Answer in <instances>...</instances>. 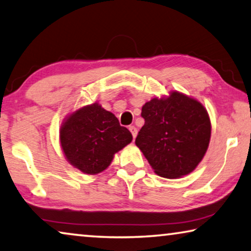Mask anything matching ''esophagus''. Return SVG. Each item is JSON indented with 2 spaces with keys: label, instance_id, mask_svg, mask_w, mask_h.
Listing matches in <instances>:
<instances>
[{
  "label": "esophagus",
  "instance_id": "esophagus-1",
  "mask_svg": "<svg viewBox=\"0 0 251 251\" xmlns=\"http://www.w3.org/2000/svg\"><path fill=\"white\" fill-rule=\"evenodd\" d=\"M129 130L133 135V138L135 140V138H136V135H137V128L135 126H129Z\"/></svg>",
  "mask_w": 251,
  "mask_h": 251
}]
</instances>
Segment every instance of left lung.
I'll use <instances>...</instances> for the list:
<instances>
[{
  "instance_id": "1",
  "label": "left lung",
  "mask_w": 251,
  "mask_h": 251,
  "mask_svg": "<svg viewBox=\"0 0 251 251\" xmlns=\"http://www.w3.org/2000/svg\"><path fill=\"white\" fill-rule=\"evenodd\" d=\"M145 124L135 140L154 172L176 178L197 168L208 150L211 123L201 102L178 91L142 107Z\"/></svg>"
}]
</instances>
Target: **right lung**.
<instances>
[{
    "instance_id": "obj_1",
    "label": "right lung",
    "mask_w": 251,
    "mask_h": 251,
    "mask_svg": "<svg viewBox=\"0 0 251 251\" xmlns=\"http://www.w3.org/2000/svg\"><path fill=\"white\" fill-rule=\"evenodd\" d=\"M132 134L113 113L95 102L74 111L62 123L60 143L71 165L86 174L108 168L115 153L129 144Z\"/></svg>"
}]
</instances>
